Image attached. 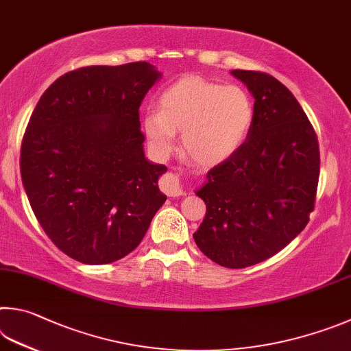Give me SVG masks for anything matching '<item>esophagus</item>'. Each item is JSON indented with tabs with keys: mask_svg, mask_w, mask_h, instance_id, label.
Returning <instances> with one entry per match:
<instances>
[{
	"mask_svg": "<svg viewBox=\"0 0 351 351\" xmlns=\"http://www.w3.org/2000/svg\"><path fill=\"white\" fill-rule=\"evenodd\" d=\"M160 188H162V191L166 195H169V197H177V195L183 194L179 177H177L176 174H172V172H166V174L163 176L162 182H160Z\"/></svg>",
	"mask_w": 351,
	"mask_h": 351,
	"instance_id": "34e87169",
	"label": "esophagus"
}]
</instances>
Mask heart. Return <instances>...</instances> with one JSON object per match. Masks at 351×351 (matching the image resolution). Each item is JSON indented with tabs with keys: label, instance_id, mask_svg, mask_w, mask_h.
<instances>
[{
	"label": "heart",
	"instance_id": "b5f03b06",
	"mask_svg": "<svg viewBox=\"0 0 351 351\" xmlns=\"http://www.w3.org/2000/svg\"><path fill=\"white\" fill-rule=\"evenodd\" d=\"M160 112L143 117L151 149L166 156L182 132V146L194 162L219 165L241 149L254 121V104L239 86H223L199 75L169 84L160 95Z\"/></svg>",
	"mask_w": 351,
	"mask_h": 351
}]
</instances>
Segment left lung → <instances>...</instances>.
<instances>
[{"label":"left lung","instance_id":"left-lung-1","mask_svg":"<svg viewBox=\"0 0 351 351\" xmlns=\"http://www.w3.org/2000/svg\"><path fill=\"white\" fill-rule=\"evenodd\" d=\"M254 97V121L234 156L208 172L197 193L206 216L194 241L226 268H245L285 248L310 220L319 143L299 101L265 72H231Z\"/></svg>","mask_w":351,"mask_h":351}]
</instances>
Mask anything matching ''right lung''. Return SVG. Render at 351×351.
<instances>
[{
  "label": "right lung",
  "mask_w": 351,
  "mask_h": 351,
  "mask_svg": "<svg viewBox=\"0 0 351 351\" xmlns=\"http://www.w3.org/2000/svg\"><path fill=\"white\" fill-rule=\"evenodd\" d=\"M158 71L146 61L61 75L36 103L20 169L36 220L55 247L88 265L138 247L165 204L147 162L138 109Z\"/></svg>",
  "instance_id": "add662e5"
}]
</instances>
